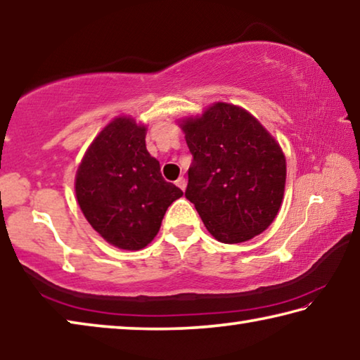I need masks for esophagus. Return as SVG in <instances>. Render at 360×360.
<instances>
[{"mask_svg":"<svg viewBox=\"0 0 360 360\" xmlns=\"http://www.w3.org/2000/svg\"><path fill=\"white\" fill-rule=\"evenodd\" d=\"M175 185H176V186H179L181 191H185V188H186V180L184 179V176H180V179L175 181Z\"/></svg>","mask_w":360,"mask_h":360,"instance_id":"esophagus-1","label":"esophagus"}]
</instances>
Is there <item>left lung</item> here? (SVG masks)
Wrapping results in <instances>:
<instances>
[{"mask_svg": "<svg viewBox=\"0 0 360 360\" xmlns=\"http://www.w3.org/2000/svg\"><path fill=\"white\" fill-rule=\"evenodd\" d=\"M180 127L193 155L185 196L207 231L225 244L263 233L281 209L287 175L273 135L249 111L223 102Z\"/></svg>", "mask_w": 360, "mask_h": 360, "instance_id": "obj_1", "label": "left lung"}]
</instances>
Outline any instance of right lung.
<instances>
[{
    "mask_svg": "<svg viewBox=\"0 0 360 360\" xmlns=\"http://www.w3.org/2000/svg\"><path fill=\"white\" fill-rule=\"evenodd\" d=\"M146 127L115 117L87 148L76 172V199L91 226L117 249L140 250L184 191L162 179L145 145Z\"/></svg>",
    "mask_w": 360,
    "mask_h": 360,
    "instance_id": "add662e5",
    "label": "right lung"
}]
</instances>
